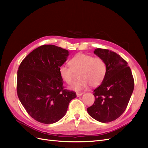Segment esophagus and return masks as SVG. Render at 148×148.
<instances>
[{
  "instance_id": "34e87169",
  "label": "esophagus",
  "mask_w": 148,
  "mask_h": 148,
  "mask_svg": "<svg viewBox=\"0 0 148 148\" xmlns=\"http://www.w3.org/2000/svg\"><path fill=\"white\" fill-rule=\"evenodd\" d=\"M82 95H83L82 92H77V97L81 96H82Z\"/></svg>"
}]
</instances>
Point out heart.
Listing matches in <instances>:
<instances>
[{
    "label": "heart",
    "mask_w": 148,
    "mask_h": 148,
    "mask_svg": "<svg viewBox=\"0 0 148 148\" xmlns=\"http://www.w3.org/2000/svg\"><path fill=\"white\" fill-rule=\"evenodd\" d=\"M70 66L61 65L59 71L61 78L67 84L72 83L75 73H79L80 78L70 86L74 91H81L89 85L96 87L103 82L107 73V65L99 57H93L86 53H79L70 60Z\"/></svg>",
    "instance_id": "heart-1"
}]
</instances>
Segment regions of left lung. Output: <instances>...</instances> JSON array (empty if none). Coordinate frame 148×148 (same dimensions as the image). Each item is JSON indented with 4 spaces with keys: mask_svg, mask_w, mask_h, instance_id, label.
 <instances>
[{
    "mask_svg": "<svg viewBox=\"0 0 148 148\" xmlns=\"http://www.w3.org/2000/svg\"><path fill=\"white\" fill-rule=\"evenodd\" d=\"M94 53L106 62L107 73L94 90L95 101L87 111L93 119L107 123L119 118L126 109L133 91L134 79L128 63L117 53L99 48Z\"/></svg>",
    "mask_w": 148,
    "mask_h": 148,
    "instance_id": "left-lung-1",
    "label": "left lung"
}]
</instances>
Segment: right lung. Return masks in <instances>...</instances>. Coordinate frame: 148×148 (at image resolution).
I'll return each mask as SVG.
<instances>
[{"mask_svg": "<svg viewBox=\"0 0 148 148\" xmlns=\"http://www.w3.org/2000/svg\"><path fill=\"white\" fill-rule=\"evenodd\" d=\"M66 49L43 45L30 52L17 71V95L28 114L35 120L51 124L66 114L76 93L64 89L59 69L69 56Z\"/></svg>", "mask_w": 148, "mask_h": 148, "instance_id": "obj_1", "label": "right lung"}]
</instances>
